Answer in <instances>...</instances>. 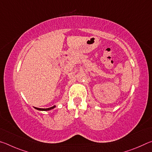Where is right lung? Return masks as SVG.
I'll use <instances>...</instances> for the list:
<instances>
[{
    "instance_id": "add662e5",
    "label": "right lung",
    "mask_w": 152,
    "mask_h": 152,
    "mask_svg": "<svg viewBox=\"0 0 152 152\" xmlns=\"http://www.w3.org/2000/svg\"><path fill=\"white\" fill-rule=\"evenodd\" d=\"M55 107H56V106L54 105V106L50 107V108H47V109H42V108H37V107H34V108H35V109H37L38 110H42V111H47V110H50L51 109H54Z\"/></svg>"
}]
</instances>
